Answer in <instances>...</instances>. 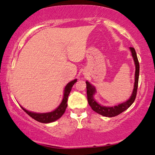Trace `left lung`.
I'll use <instances>...</instances> for the list:
<instances>
[{
	"label": "left lung",
	"instance_id": "left-lung-1",
	"mask_svg": "<svg viewBox=\"0 0 155 155\" xmlns=\"http://www.w3.org/2000/svg\"><path fill=\"white\" fill-rule=\"evenodd\" d=\"M130 50L132 53V56L134 60L135 64V83H134V89H133L132 95L130 96V98L124 103L115 105L114 107H104L101 106L94 99V95L96 92L95 87L91 85V84L86 81V85H87V101L94 111L98 113V114L103 115L105 117H114L119 115L127 110L131 104L134 103L136 96H137V87H138V81H139V74H140V64L136 54L135 50L133 47H130Z\"/></svg>",
	"mask_w": 155,
	"mask_h": 155
}]
</instances>
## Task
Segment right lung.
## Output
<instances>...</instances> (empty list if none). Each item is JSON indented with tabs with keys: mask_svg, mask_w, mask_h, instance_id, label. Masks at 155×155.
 Wrapping results in <instances>:
<instances>
[{
	"mask_svg": "<svg viewBox=\"0 0 155 155\" xmlns=\"http://www.w3.org/2000/svg\"><path fill=\"white\" fill-rule=\"evenodd\" d=\"M77 79H74V81H70V83L67 84V85L65 86L64 89V98L61 101V104H59V106L57 108L54 110L53 111L49 112V113H44V114H40V113H34L31 111H28L27 110H26L25 108H23L22 107V109L27 113V114L31 116L32 118L35 120L36 121L40 122L41 123H50L52 122L55 120H58L61 117L63 114L65 113V109L67 108L68 106V96H69L70 91L72 90V87L74 84L77 82Z\"/></svg>",
	"mask_w": 155,
	"mask_h": 155,
	"instance_id": "obj_1",
	"label": "right lung"
}]
</instances>
